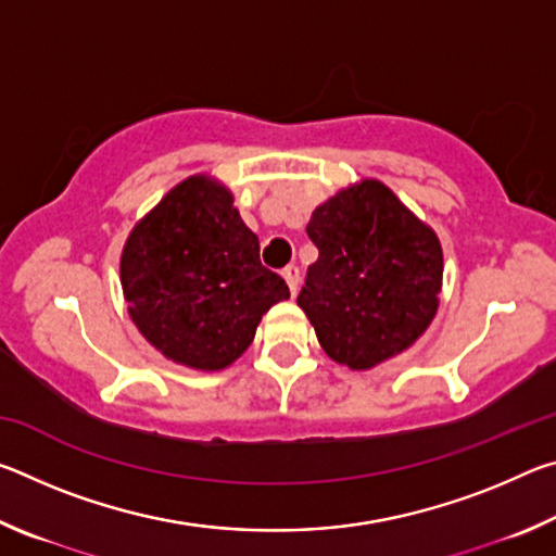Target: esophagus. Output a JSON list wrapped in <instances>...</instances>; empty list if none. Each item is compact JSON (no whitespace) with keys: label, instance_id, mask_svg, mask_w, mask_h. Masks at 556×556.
Listing matches in <instances>:
<instances>
[{"label":"esophagus","instance_id":"obj_1","mask_svg":"<svg viewBox=\"0 0 556 556\" xmlns=\"http://www.w3.org/2000/svg\"><path fill=\"white\" fill-rule=\"evenodd\" d=\"M281 277H285L287 287L291 291V296H296V291H299V267H294V265L285 267V271H281Z\"/></svg>","mask_w":556,"mask_h":556}]
</instances>
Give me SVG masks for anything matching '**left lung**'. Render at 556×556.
Returning a JSON list of instances; mask_svg holds the SVG:
<instances>
[{
  "instance_id": "left-lung-1",
  "label": "left lung",
  "mask_w": 556,
  "mask_h": 556,
  "mask_svg": "<svg viewBox=\"0 0 556 556\" xmlns=\"http://www.w3.org/2000/svg\"><path fill=\"white\" fill-rule=\"evenodd\" d=\"M318 248L296 304L331 361L370 370L419 341L439 312L444 252L392 188L361 178L316 205Z\"/></svg>"
}]
</instances>
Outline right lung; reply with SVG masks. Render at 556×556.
<instances>
[{
  "mask_svg": "<svg viewBox=\"0 0 556 556\" xmlns=\"http://www.w3.org/2000/svg\"><path fill=\"white\" fill-rule=\"evenodd\" d=\"M232 201L215 176H188L137 220L119 257L131 324L166 361L203 372L238 361L262 316L289 299Z\"/></svg>",
  "mask_w": 556,
  "mask_h": 556,
  "instance_id": "1",
  "label": "right lung"
}]
</instances>
